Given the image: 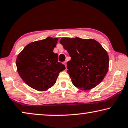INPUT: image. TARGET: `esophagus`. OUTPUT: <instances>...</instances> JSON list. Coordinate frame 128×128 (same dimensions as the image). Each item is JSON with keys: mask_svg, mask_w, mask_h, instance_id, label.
<instances>
[{"mask_svg": "<svg viewBox=\"0 0 128 128\" xmlns=\"http://www.w3.org/2000/svg\"><path fill=\"white\" fill-rule=\"evenodd\" d=\"M66 61H65V62H63V64H64V66H66Z\"/></svg>", "mask_w": 128, "mask_h": 128, "instance_id": "34e87169", "label": "esophagus"}]
</instances>
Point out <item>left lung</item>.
I'll use <instances>...</instances> for the list:
<instances>
[{"mask_svg": "<svg viewBox=\"0 0 128 128\" xmlns=\"http://www.w3.org/2000/svg\"><path fill=\"white\" fill-rule=\"evenodd\" d=\"M60 43L71 57L66 66L75 87L89 90L103 80L108 70L109 57L98 41L78 37L62 38Z\"/></svg>", "mask_w": 128, "mask_h": 128, "instance_id": "obj_1", "label": "left lung"}]
</instances>
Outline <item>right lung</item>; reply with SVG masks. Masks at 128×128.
I'll return each instance as SVG.
<instances>
[{
    "mask_svg": "<svg viewBox=\"0 0 128 128\" xmlns=\"http://www.w3.org/2000/svg\"><path fill=\"white\" fill-rule=\"evenodd\" d=\"M58 39L48 37L31 42L17 56L18 73L27 85L36 90L45 91L52 87L59 73L66 69L53 52Z\"/></svg>",
    "mask_w": 128,
    "mask_h": 128,
    "instance_id": "obj_1",
    "label": "right lung"
}]
</instances>
